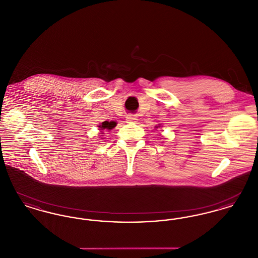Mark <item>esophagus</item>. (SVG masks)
I'll use <instances>...</instances> for the list:
<instances>
[{"label": "esophagus", "mask_w": 258, "mask_h": 258, "mask_svg": "<svg viewBox=\"0 0 258 258\" xmlns=\"http://www.w3.org/2000/svg\"><path fill=\"white\" fill-rule=\"evenodd\" d=\"M126 122L127 123H135V122H137V118L135 117V115L130 114V115L126 116Z\"/></svg>", "instance_id": "obj_1"}]
</instances>
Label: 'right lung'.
I'll return each mask as SVG.
<instances>
[{
    "mask_svg": "<svg viewBox=\"0 0 258 258\" xmlns=\"http://www.w3.org/2000/svg\"><path fill=\"white\" fill-rule=\"evenodd\" d=\"M115 125H116L115 122H107V121H105V122H103V123H101V125H99V127H100L101 130H111V128H113Z\"/></svg>",
    "mask_w": 258,
    "mask_h": 258,
    "instance_id": "obj_1",
    "label": "right lung"
}]
</instances>
